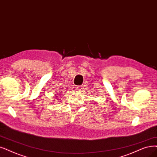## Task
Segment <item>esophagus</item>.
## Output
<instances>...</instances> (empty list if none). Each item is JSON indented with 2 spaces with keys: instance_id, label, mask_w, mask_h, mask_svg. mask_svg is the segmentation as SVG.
Here are the masks:
<instances>
[{
  "instance_id": "esophagus-1",
  "label": "esophagus",
  "mask_w": 157,
  "mask_h": 157,
  "mask_svg": "<svg viewBox=\"0 0 157 157\" xmlns=\"http://www.w3.org/2000/svg\"><path fill=\"white\" fill-rule=\"evenodd\" d=\"M82 86H76L75 87V89L76 91H81V90H82Z\"/></svg>"
}]
</instances>
